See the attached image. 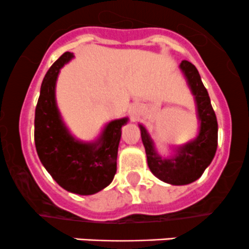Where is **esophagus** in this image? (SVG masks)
<instances>
[{"label":"esophagus","instance_id":"1","mask_svg":"<svg viewBox=\"0 0 249 249\" xmlns=\"http://www.w3.org/2000/svg\"><path fill=\"white\" fill-rule=\"evenodd\" d=\"M130 113H131V118H132V119H137V117H139V113H137V110L136 109H131V112H130Z\"/></svg>","mask_w":249,"mask_h":249}]
</instances>
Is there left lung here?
<instances>
[{
    "mask_svg": "<svg viewBox=\"0 0 249 249\" xmlns=\"http://www.w3.org/2000/svg\"><path fill=\"white\" fill-rule=\"evenodd\" d=\"M192 94L195 97L200 130L190 142L175 149V155L164 159L157 153L154 143L143 125L140 124L141 137L144 145L147 162L155 177L172 185H184L201 177L211 164L218 145V123L210 96L202 84L199 71L192 62L183 60L179 65Z\"/></svg>",
    "mask_w": 249,
    "mask_h": 249,
    "instance_id": "left-lung-1",
    "label": "left lung"
}]
</instances>
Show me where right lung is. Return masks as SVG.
<instances>
[{
    "mask_svg": "<svg viewBox=\"0 0 249 249\" xmlns=\"http://www.w3.org/2000/svg\"><path fill=\"white\" fill-rule=\"evenodd\" d=\"M72 57V53H64L42 82L35 112V144L39 160L60 187L74 194L92 195L114 178L122 127L129 119L109 122L94 142H82L70 134L57 109L55 85L60 69Z\"/></svg>",
    "mask_w": 249,
    "mask_h": 249,
    "instance_id": "right-lung-1",
    "label": "right lung"
}]
</instances>
